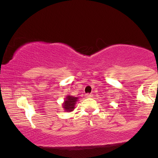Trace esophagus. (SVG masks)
I'll list each match as a JSON object with an SVG mask.
<instances>
[{
    "label": "esophagus",
    "instance_id": "esophagus-1",
    "mask_svg": "<svg viewBox=\"0 0 158 158\" xmlns=\"http://www.w3.org/2000/svg\"><path fill=\"white\" fill-rule=\"evenodd\" d=\"M92 97H93V96H92V94H85V97H86V98H90Z\"/></svg>",
    "mask_w": 158,
    "mask_h": 158
}]
</instances>
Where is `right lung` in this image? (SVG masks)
<instances>
[{"mask_svg":"<svg viewBox=\"0 0 158 158\" xmlns=\"http://www.w3.org/2000/svg\"><path fill=\"white\" fill-rule=\"evenodd\" d=\"M78 101V97H74L72 96H67L65 100L63 103V107L65 111H72L75 108V105Z\"/></svg>","mask_w":158,"mask_h":158,"instance_id":"obj_1","label":"right lung"}]
</instances>
